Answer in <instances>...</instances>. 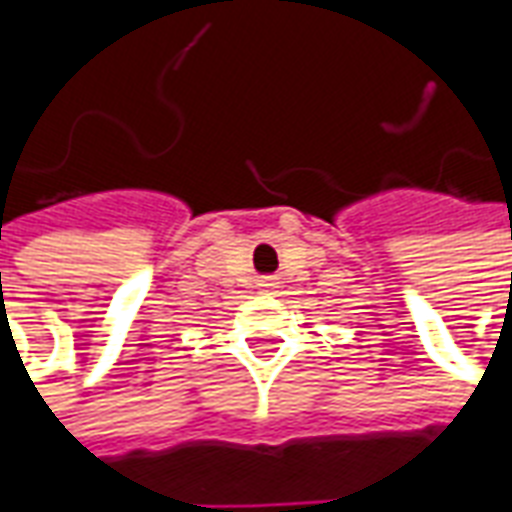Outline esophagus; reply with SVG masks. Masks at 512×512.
<instances>
[{"label": "esophagus", "mask_w": 512, "mask_h": 512, "mask_svg": "<svg viewBox=\"0 0 512 512\" xmlns=\"http://www.w3.org/2000/svg\"><path fill=\"white\" fill-rule=\"evenodd\" d=\"M262 286H264V289H273V281H262Z\"/></svg>", "instance_id": "esophagus-1"}]
</instances>
